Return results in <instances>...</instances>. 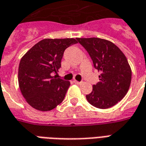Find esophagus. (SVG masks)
Instances as JSON below:
<instances>
[{
    "instance_id": "esophagus-1",
    "label": "esophagus",
    "mask_w": 146,
    "mask_h": 146,
    "mask_svg": "<svg viewBox=\"0 0 146 146\" xmlns=\"http://www.w3.org/2000/svg\"><path fill=\"white\" fill-rule=\"evenodd\" d=\"M73 82L75 83V84H82V81H77V80H74Z\"/></svg>"
}]
</instances>
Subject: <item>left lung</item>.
<instances>
[{
  "instance_id": "1",
  "label": "left lung",
  "mask_w": 146,
  "mask_h": 146,
  "mask_svg": "<svg viewBox=\"0 0 146 146\" xmlns=\"http://www.w3.org/2000/svg\"><path fill=\"white\" fill-rule=\"evenodd\" d=\"M90 55L95 69L101 71L99 82L86 98L98 109L115 106L126 95L131 81V70L127 58L112 42L98 38H76Z\"/></svg>"
}]
</instances>
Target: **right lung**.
<instances>
[{
	"label": "right lung",
	"instance_id": "right-lung-1",
	"mask_svg": "<svg viewBox=\"0 0 146 146\" xmlns=\"http://www.w3.org/2000/svg\"><path fill=\"white\" fill-rule=\"evenodd\" d=\"M76 39H44L22 58L19 84L25 99L34 109L49 111L63 101L70 81L52 76L61 67L64 51L76 44Z\"/></svg>",
	"mask_w": 146,
	"mask_h": 146
}]
</instances>
